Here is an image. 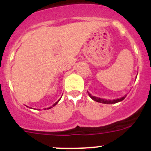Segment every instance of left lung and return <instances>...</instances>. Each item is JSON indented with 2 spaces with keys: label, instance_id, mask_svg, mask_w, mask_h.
<instances>
[{
  "label": "left lung",
  "instance_id": "8db88e82",
  "mask_svg": "<svg viewBox=\"0 0 151 151\" xmlns=\"http://www.w3.org/2000/svg\"><path fill=\"white\" fill-rule=\"evenodd\" d=\"M88 95L89 97L91 98L92 100H94V101H97V102H99V103H102V104H116V103H118L119 101H123L124 99L125 98L126 95L124 96V97H120V98H117V99H114V100H106V99H103V98H100V97H94V96H92L91 94H89L88 93Z\"/></svg>",
  "mask_w": 151,
  "mask_h": 151
}]
</instances>
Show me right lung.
Segmentation results:
<instances>
[{"label": "right lung", "instance_id": "1", "mask_svg": "<svg viewBox=\"0 0 151 151\" xmlns=\"http://www.w3.org/2000/svg\"><path fill=\"white\" fill-rule=\"evenodd\" d=\"M59 101H60V100H59ZM59 101H57V102H56V103H55V104H53V106H55V105H57V103L59 102ZM52 106H50V107H49V108H47V110H48V109H50V108H51V107H52ZM45 110H46V108H45Z\"/></svg>", "mask_w": 151, "mask_h": 151}]
</instances>
